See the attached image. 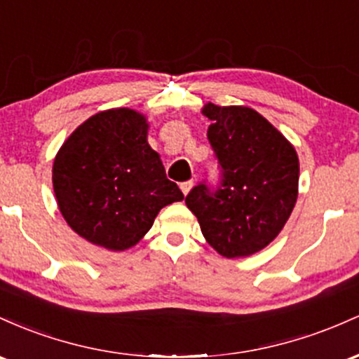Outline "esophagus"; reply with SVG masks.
Returning <instances> with one entry per match:
<instances>
[{
  "instance_id": "1",
  "label": "esophagus",
  "mask_w": 359,
  "mask_h": 359,
  "mask_svg": "<svg viewBox=\"0 0 359 359\" xmlns=\"http://www.w3.org/2000/svg\"><path fill=\"white\" fill-rule=\"evenodd\" d=\"M191 187H193V181L190 180V181H183V183L180 184V188H181V191H183V195H188V191L191 190Z\"/></svg>"
}]
</instances>
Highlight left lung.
Instances as JSON below:
<instances>
[{"instance_id": "obj_1", "label": "left lung", "mask_w": 359, "mask_h": 359, "mask_svg": "<svg viewBox=\"0 0 359 359\" xmlns=\"http://www.w3.org/2000/svg\"><path fill=\"white\" fill-rule=\"evenodd\" d=\"M207 137L220 176L187 195L207 243L225 257L255 255L287 224L299 193V158L292 144L252 108L208 103Z\"/></svg>"}]
</instances>
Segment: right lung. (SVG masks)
<instances>
[{
    "instance_id": "1",
    "label": "right lung",
    "mask_w": 359,
    "mask_h": 359,
    "mask_svg": "<svg viewBox=\"0 0 359 359\" xmlns=\"http://www.w3.org/2000/svg\"><path fill=\"white\" fill-rule=\"evenodd\" d=\"M52 183L72 231L110 251L135 245L161 208L184 198L147 144L144 115L128 108L96 114L76 128L55 156Z\"/></svg>"
}]
</instances>
